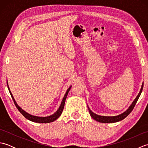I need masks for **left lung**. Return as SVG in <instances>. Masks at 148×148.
Instances as JSON below:
<instances>
[{"instance_id":"1","label":"left lung","mask_w":148,"mask_h":148,"mask_svg":"<svg viewBox=\"0 0 148 148\" xmlns=\"http://www.w3.org/2000/svg\"><path fill=\"white\" fill-rule=\"evenodd\" d=\"M143 85L144 83H143L142 86H141V88L140 90V92L138 94V95L137 96V97L135 100H134V102L132 103V105L129 107L126 111L124 112L122 114H119L118 116H99L97 115L95 113H93L92 111H91L90 109L88 108V111L90 112V116H92V118L95 119V120L100 122V123H115V122H118L121 120H123V119H125L127 116L130 114V113L132 111V110L134 109L135 106H136V103L137 102L138 99H139V97L141 93H142V91L143 89Z\"/></svg>"}]
</instances>
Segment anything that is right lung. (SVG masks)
Listing matches in <instances>:
<instances>
[{
  "label": "right lung",
  "instance_id": "add662e5",
  "mask_svg": "<svg viewBox=\"0 0 148 148\" xmlns=\"http://www.w3.org/2000/svg\"><path fill=\"white\" fill-rule=\"evenodd\" d=\"M8 89H9V93H10V94H11V96L12 97V100H13V101H14V103L16 107V108L18 109V111L21 113V114L23 115L25 118L28 119L30 121H34V122H36V123H48L53 122V121H55L56 119H58L59 118V116H60L61 114H62V112L63 111V109H64V105H65V99H66V98H67V96L68 95V93H69V91H70L71 88V86L69 87V88H68V90H67V92H66L65 95H64V99H63V100H62V102L61 103L59 109L57 110V111H56L55 113V114H52L51 116H47V117H39V116H33V115H31V114H29V113H27V112L23 111V110L22 109L20 108V107H19L18 106L17 103H16V102L15 100L14 99V97H13V96H12V93L11 92V91L9 90V86H8Z\"/></svg>",
  "mask_w": 148,
  "mask_h": 148
}]
</instances>
